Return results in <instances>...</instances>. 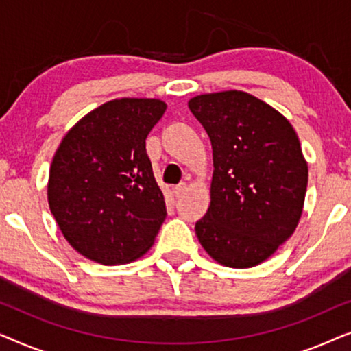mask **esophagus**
I'll return each mask as SVG.
<instances>
[{
	"instance_id": "34e87169",
	"label": "esophagus",
	"mask_w": 351,
	"mask_h": 351,
	"mask_svg": "<svg viewBox=\"0 0 351 351\" xmlns=\"http://www.w3.org/2000/svg\"><path fill=\"white\" fill-rule=\"evenodd\" d=\"M172 191H174V195L177 196V198H179V196H182L186 191V184H184V182H182V184L176 185L174 189H172Z\"/></svg>"
}]
</instances>
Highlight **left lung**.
<instances>
[{
	"label": "left lung",
	"mask_w": 351,
	"mask_h": 351,
	"mask_svg": "<svg viewBox=\"0 0 351 351\" xmlns=\"http://www.w3.org/2000/svg\"><path fill=\"white\" fill-rule=\"evenodd\" d=\"M213 145L208 213L195 225L210 258L230 268L265 262L294 233L308 165L285 114L244 90L189 100Z\"/></svg>",
	"instance_id": "8db88e82"
}]
</instances>
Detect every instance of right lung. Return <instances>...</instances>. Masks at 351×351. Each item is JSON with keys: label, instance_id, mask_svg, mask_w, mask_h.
I'll return each instance as SVG.
<instances>
[{"label": "right lung", "instance_id": "add662e5", "mask_svg": "<svg viewBox=\"0 0 351 351\" xmlns=\"http://www.w3.org/2000/svg\"><path fill=\"white\" fill-rule=\"evenodd\" d=\"M160 99H113L84 114L52 158L47 203L71 247L102 265L141 258L166 219L145 138Z\"/></svg>", "mask_w": 351, "mask_h": 351}]
</instances>
